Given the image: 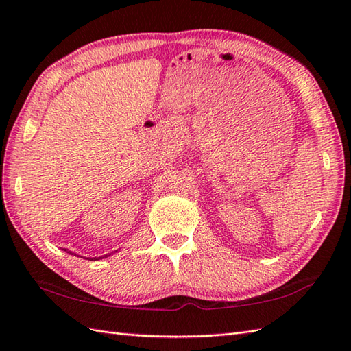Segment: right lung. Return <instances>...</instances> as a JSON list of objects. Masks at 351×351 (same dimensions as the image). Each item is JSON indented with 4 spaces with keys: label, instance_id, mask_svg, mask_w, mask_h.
Returning <instances> with one entry per match:
<instances>
[{
    "label": "right lung",
    "instance_id": "1",
    "mask_svg": "<svg viewBox=\"0 0 351 351\" xmlns=\"http://www.w3.org/2000/svg\"><path fill=\"white\" fill-rule=\"evenodd\" d=\"M64 250H66V249H64ZM68 253H71V255H72V252H68ZM106 256H107V255H106ZM95 259H96V258H95Z\"/></svg>",
    "mask_w": 351,
    "mask_h": 351
}]
</instances>
